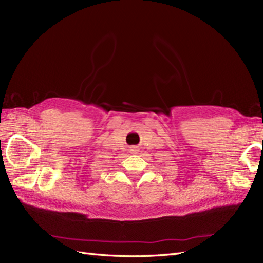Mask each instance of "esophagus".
Wrapping results in <instances>:
<instances>
[{"mask_svg": "<svg viewBox=\"0 0 263 263\" xmlns=\"http://www.w3.org/2000/svg\"><path fill=\"white\" fill-rule=\"evenodd\" d=\"M130 153H137V148L132 147V148H130Z\"/></svg>", "mask_w": 263, "mask_h": 263, "instance_id": "1", "label": "esophagus"}]
</instances>
